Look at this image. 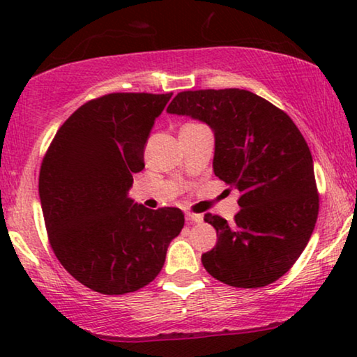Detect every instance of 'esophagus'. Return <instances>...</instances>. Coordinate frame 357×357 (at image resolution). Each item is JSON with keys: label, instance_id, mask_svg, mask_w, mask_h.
I'll return each instance as SVG.
<instances>
[{"label": "esophagus", "instance_id": "esophagus-1", "mask_svg": "<svg viewBox=\"0 0 357 357\" xmlns=\"http://www.w3.org/2000/svg\"><path fill=\"white\" fill-rule=\"evenodd\" d=\"M185 219H187V222H190V224H198V222L203 221V216H202V214L187 213V214H185Z\"/></svg>", "mask_w": 357, "mask_h": 357}]
</instances>
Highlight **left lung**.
I'll use <instances>...</instances> for the list:
<instances>
[{
    "instance_id": "obj_1",
    "label": "left lung",
    "mask_w": 357,
    "mask_h": 357,
    "mask_svg": "<svg viewBox=\"0 0 357 357\" xmlns=\"http://www.w3.org/2000/svg\"><path fill=\"white\" fill-rule=\"evenodd\" d=\"M169 114L192 116L214 133V175L241 192L234 222L204 221L218 242L202 255L213 278L234 287H263L289 271L319 216L314 160L294 121L243 89L185 91Z\"/></svg>"
}]
</instances>
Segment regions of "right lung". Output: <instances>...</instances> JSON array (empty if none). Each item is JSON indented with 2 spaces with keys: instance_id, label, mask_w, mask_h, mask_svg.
Masks as SVG:
<instances>
[{
  "instance_id": "right-lung-1",
  "label": "right lung",
  "mask_w": 357,
  "mask_h": 357,
  "mask_svg": "<svg viewBox=\"0 0 357 357\" xmlns=\"http://www.w3.org/2000/svg\"><path fill=\"white\" fill-rule=\"evenodd\" d=\"M170 97L115 92L89 100L61 125L43 158L38 195L50 245L75 280L100 294L149 284L183 227L178 208L154 211L128 197Z\"/></svg>"
}]
</instances>
